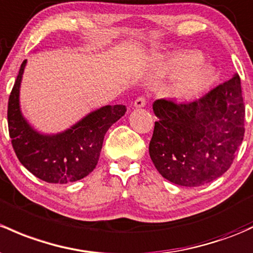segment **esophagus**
Listing matches in <instances>:
<instances>
[{"label": "esophagus", "mask_w": 253, "mask_h": 253, "mask_svg": "<svg viewBox=\"0 0 253 253\" xmlns=\"http://www.w3.org/2000/svg\"><path fill=\"white\" fill-rule=\"evenodd\" d=\"M148 100H149L148 95H139V97L134 100V106L135 108H143V106L147 105Z\"/></svg>", "instance_id": "34e87169"}]
</instances>
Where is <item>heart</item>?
Listing matches in <instances>:
<instances>
[{
    "label": "heart",
    "instance_id": "1",
    "mask_svg": "<svg viewBox=\"0 0 253 253\" xmlns=\"http://www.w3.org/2000/svg\"><path fill=\"white\" fill-rule=\"evenodd\" d=\"M167 70L178 74L174 80L172 91L177 98L191 99L200 94L210 86L212 81L211 71L199 62L195 53H182L175 55L167 64Z\"/></svg>",
    "mask_w": 253,
    "mask_h": 253
}]
</instances>
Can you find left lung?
I'll use <instances>...</instances> for the list:
<instances>
[{
    "label": "left lung",
    "instance_id": "obj_1",
    "mask_svg": "<svg viewBox=\"0 0 253 253\" xmlns=\"http://www.w3.org/2000/svg\"><path fill=\"white\" fill-rule=\"evenodd\" d=\"M149 154L164 178L183 187H200L229 169L245 134V104L240 76L175 103L158 99Z\"/></svg>",
    "mask_w": 253,
    "mask_h": 253
}]
</instances>
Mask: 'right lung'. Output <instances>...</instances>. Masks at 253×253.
Listing matches in <instances>:
<instances>
[{
	"instance_id": "obj_1",
	"label": "right lung",
	"mask_w": 253,
	"mask_h": 253,
	"mask_svg": "<svg viewBox=\"0 0 253 253\" xmlns=\"http://www.w3.org/2000/svg\"><path fill=\"white\" fill-rule=\"evenodd\" d=\"M25 64L26 60L21 63L8 99V131L15 155L28 171L47 183L65 184L82 179L94 169L106 131L125 115L126 106H103L63 133L39 134L23 119L19 109Z\"/></svg>"
}]
</instances>
